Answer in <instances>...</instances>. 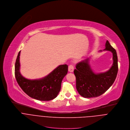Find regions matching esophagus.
<instances>
[{
  "instance_id": "1",
  "label": "esophagus",
  "mask_w": 130,
  "mask_h": 130,
  "mask_svg": "<svg viewBox=\"0 0 130 130\" xmlns=\"http://www.w3.org/2000/svg\"><path fill=\"white\" fill-rule=\"evenodd\" d=\"M68 71L69 72H73V71H74V67L73 65L71 64L69 66V68H68Z\"/></svg>"
}]
</instances>
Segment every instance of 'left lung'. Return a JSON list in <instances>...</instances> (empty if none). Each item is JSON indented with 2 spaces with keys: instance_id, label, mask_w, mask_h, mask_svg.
<instances>
[{
  "instance_id": "obj_1",
  "label": "left lung",
  "mask_w": 130,
  "mask_h": 130,
  "mask_svg": "<svg viewBox=\"0 0 130 130\" xmlns=\"http://www.w3.org/2000/svg\"><path fill=\"white\" fill-rule=\"evenodd\" d=\"M106 50L113 54V63L107 72L95 73L87 58L76 64L74 73L76 79V89L79 94L85 98L98 97L106 92L114 83L118 72V58L116 50L107 40ZM102 51H100L101 52Z\"/></svg>"
}]
</instances>
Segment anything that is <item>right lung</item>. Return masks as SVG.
I'll list each match as a JSON object with an SVG mask.
<instances>
[{
    "instance_id": "right-lung-1",
    "label": "right lung",
    "mask_w": 130,
    "mask_h": 130,
    "mask_svg": "<svg viewBox=\"0 0 130 130\" xmlns=\"http://www.w3.org/2000/svg\"><path fill=\"white\" fill-rule=\"evenodd\" d=\"M20 54H18L15 65V75L20 87L28 96L41 101H49L56 98L61 89V84L67 75L68 66L60 65L42 78L30 80L25 78L20 72Z\"/></svg>"
}]
</instances>
